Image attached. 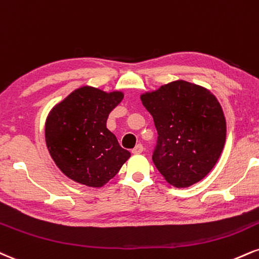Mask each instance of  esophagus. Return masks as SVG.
Masks as SVG:
<instances>
[{
    "label": "esophagus",
    "mask_w": 259,
    "mask_h": 259,
    "mask_svg": "<svg viewBox=\"0 0 259 259\" xmlns=\"http://www.w3.org/2000/svg\"><path fill=\"white\" fill-rule=\"evenodd\" d=\"M132 152H133L134 154H140V153H142V152H143V146L141 145V143H139V145L135 146V148H133Z\"/></svg>",
    "instance_id": "34e87169"
}]
</instances>
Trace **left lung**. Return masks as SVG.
<instances>
[{
    "label": "left lung",
    "mask_w": 259,
    "mask_h": 259,
    "mask_svg": "<svg viewBox=\"0 0 259 259\" xmlns=\"http://www.w3.org/2000/svg\"><path fill=\"white\" fill-rule=\"evenodd\" d=\"M158 133L152 159L170 185L189 187L212 170L226 142V118L207 89L176 80L141 95Z\"/></svg>",
    "instance_id": "1"
}]
</instances>
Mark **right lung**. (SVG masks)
<instances>
[{"instance_id": "1", "label": "right lung", "mask_w": 259, "mask_h": 259, "mask_svg": "<svg viewBox=\"0 0 259 259\" xmlns=\"http://www.w3.org/2000/svg\"><path fill=\"white\" fill-rule=\"evenodd\" d=\"M123 93H105L82 87L51 111L46 121V143L53 160L68 179L102 187L129 159L116 136L106 126L108 114Z\"/></svg>"}]
</instances>
